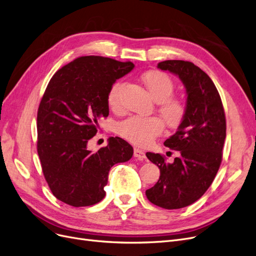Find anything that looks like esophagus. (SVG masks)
Returning <instances> with one entry per match:
<instances>
[{
  "label": "esophagus",
  "mask_w": 256,
  "mask_h": 256,
  "mask_svg": "<svg viewBox=\"0 0 256 256\" xmlns=\"http://www.w3.org/2000/svg\"><path fill=\"white\" fill-rule=\"evenodd\" d=\"M134 156L140 160L146 159V153L142 150H140L138 148H134Z\"/></svg>",
  "instance_id": "esophagus-1"
}]
</instances>
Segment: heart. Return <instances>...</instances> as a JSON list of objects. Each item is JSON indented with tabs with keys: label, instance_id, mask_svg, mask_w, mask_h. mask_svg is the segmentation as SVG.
<instances>
[{
	"label": "heart",
	"instance_id": "1",
	"mask_svg": "<svg viewBox=\"0 0 256 256\" xmlns=\"http://www.w3.org/2000/svg\"><path fill=\"white\" fill-rule=\"evenodd\" d=\"M146 88L158 102V112L166 124L176 126L186 116V104L180 99L172 96L175 84L170 76L160 70H150L141 76ZM124 83L121 80L112 83L108 94V103L112 110H120V96ZM164 121L158 117H130L118 126V133L130 142L144 146L153 138L162 133Z\"/></svg>",
	"mask_w": 256,
	"mask_h": 256
}]
</instances>
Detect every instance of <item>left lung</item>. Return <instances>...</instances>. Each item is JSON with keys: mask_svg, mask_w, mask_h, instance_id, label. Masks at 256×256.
I'll use <instances>...</instances> for the list:
<instances>
[{"mask_svg": "<svg viewBox=\"0 0 256 256\" xmlns=\"http://www.w3.org/2000/svg\"><path fill=\"white\" fill-rule=\"evenodd\" d=\"M157 68L177 74L186 90V116L164 146L178 150L172 164L160 154L146 157L160 170L154 186L146 191L148 200L164 209L192 204L213 182L222 160L226 116L222 102L211 78L188 61L166 60Z\"/></svg>", "mask_w": 256, "mask_h": 256, "instance_id": "8db88e82", "label": "left lung"}]
</instances>
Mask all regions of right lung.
Segmentation results:
<instances>
[{
	"label": "right lung",
	"mask_w": 256,
	"mask_h": 256,
	"mask_svg": "<svg viewBox=\"0 0 256 256\" xmlns=\"http://www.w3.org/2000/svg\"><path fill=\"white\" fill-rule=\"evenodd\" d=\"M133 68L130 61L85 56L63 66L47 85L38 108L36 150L45 180L59 200L72 206L98 204L110 168L133 156V148L119 137L94 153L88 148L98 120L108 116L110 86Z\"/></svg>",
	"instance_id": "obj_1"
}]
</instances>
